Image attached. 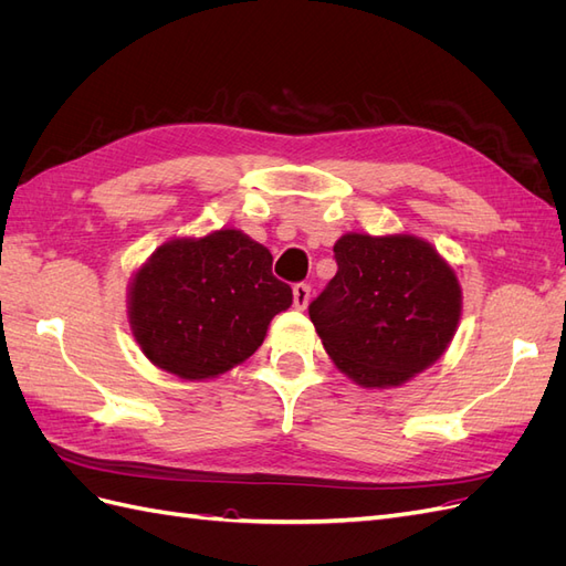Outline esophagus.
Wrapping results in <instances>:
<instances>
[{
    "mask_svg": "<svg viewBox=\"0 0 566 566\" xmlns=\"http://www.w3.org/2000/svg\"><path fill=\"white\" fill-rule=\"evenodd\" d=\"M312 300V287L306 283H297L293 287V302H295V310H306V304Z\"/></svg>",
    "mask_w": 566,
    "mask_h": 566,
    "instance_id": "34e87169",
    "label": "esophagus"
}]
</instances>
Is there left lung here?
Instances as JSON below:
<instances>
[{"mask_svg": "<svg viewBox=\"0 0 566 566\" xmlns=\"http://www.w3.org/2000/svg\"><path fill=\"white\" fill-rule=\"evenodd\" d=\"M310 316L339 373L366 389L416 378L449 349L462 312L453 266L413 233L349 231Z\"/></svg>", "mask_w": 566, "mask_h": 566, "instance_id": "8db88e82", "label": "left lung"}]
</instances>
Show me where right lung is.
Masks as SVG:
<instances>
[{
	"label": "right lung",
	"mask_w": 566,
	"mask_h": 566,
	"mask_svg": "<svg viewBox=\"0 0 566 566\" xmlns=\"http://www.w3.org/2000/svg\"><path fill=\"white\" fill-rule=\"evenodd\" d=\"M271 252L224 227L156 248L132 273L127 318L144 356L181 380H212L262 347L293 290L271 273Z\"/></svg>",
	"instance_id": "right-lung-1"
}]
</instances>
